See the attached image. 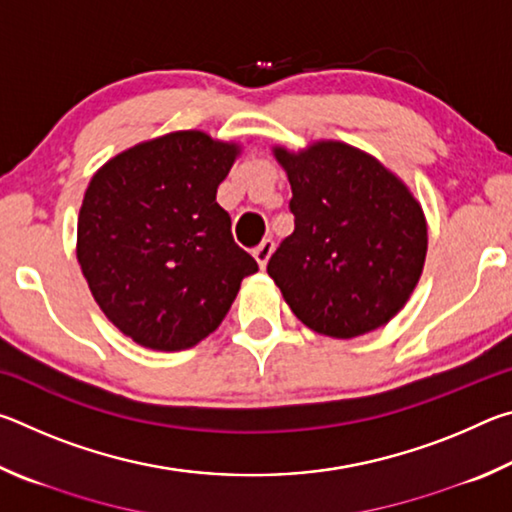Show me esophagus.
Segmentation results:
<instances>
[{
    "label": "esophagus",
    "instance_id": "esophagus-1",
    "mask_svg": "<svg viewBox=\"0 0 512 512\" xmlns=\"http://www.w3.org/2000/svg\"><path fill=\"white\" fill-rule=\"evenodd\" d=\"M273 250H275V241H273L271 237H266V239L262 241V244H259V246L253 250V255H255V259H257V264L264 268V266L268 264V259H271Z\"/></svg>",
    "mask_w": 512,
    "mask_h": 512
}]
</instances>
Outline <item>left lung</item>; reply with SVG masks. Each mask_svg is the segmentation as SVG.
I'll return each mask as SVG.
<instances>
[{
	"mask_svg": "<svg viewBox=\"0 0 512 512\" xmlns=\"http://www.w3.org/2000/svg\"><path fill=\"white\" fill-rule=\"evenodd\" d=\"M291 183V235L266 271L293 314L318 334L352 339L409 300L427 255L418 201L391 171L341 142L275 149Z\"/></svg>",
	"mask_w": 512,
	"mask_h": 512,
	"instance_id": "8db88e82",
	"label": "left lung"
}]
</instances>
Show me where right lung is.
<instances>
[{"label": "right lung", "instance_id": "obj_1", "mask_svg": "<svg viewBox=\"0 0 512 512\" xmlns=\"http://www.w3.org/2000/svg\"><path fill=\"white\" fill-rule=\"evenodd\" d=\"M235 155L237 146L178 131L124 151L90 180L76 255L103 314L144 348H192L259 271L216 203Z\"/></svg>", "mask_w": 512, "mask_h": 512}]
</instances>
